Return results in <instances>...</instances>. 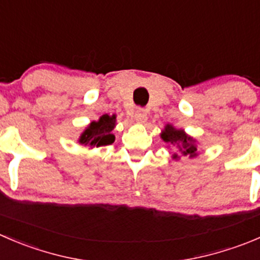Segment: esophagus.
I'll return each instance as SVG.
<instances>
[{
	"label": "esophagus",
	"instance_id": "1",
	"mask_svg": "<svg viewBox=\"0 0 260 260\" xmlns=\"http://www.w3.org/2000/svg\"><path fill=\"white\" fill-rule=\"evenodd\" d=\"M133 117H135V120L137 123H145L147 120V112L145 109H137Z\"/></svg>",
	"mask_w": 260,
	"mask_h": 260
}]
</instances>
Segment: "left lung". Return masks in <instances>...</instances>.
<instances>
[{"instance_id": "left-lung-1", "label": "left lung", "mask_w": 260, "mask_h": 260, "mask_svg": "<svg viewBox=\"0 0 260 260\" xmlns=\"http://www.w3.org/2000/svg\"><path fill=\"white\" fill-rule=\"evenodd\" d=\"M160 137L165 143H168V148H173L175 152L173 153L174 160H179L180 156L194 158L198 156V142L196 138L186 135L184 129H178L173 124L168 123L161 131Z\"/></svg>"}]
</instances>
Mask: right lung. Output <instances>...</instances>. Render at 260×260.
Masks as SVG:
<instances>
[{"instance_id":"add662e5","label":"right lung","mask_w":260,"mask_h":260,"mask_svg":"<svg viewBox=\"0 0 260 260\" xmlns=\"http://www.w3.org/2000/svg\"><path fill=\"white\" fill-rule=\"evenodd\" d=\"M117 125V115L104 114L98 120H92L79 138V143L87 146L89 148L102 147V146L112 145L115 141L113 129Z\"/></svg>"}]
</instances>
